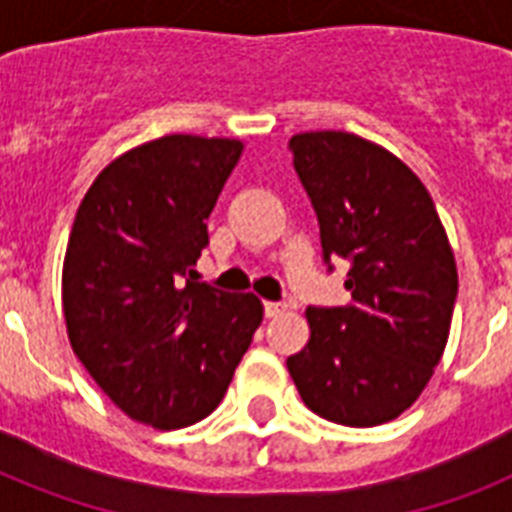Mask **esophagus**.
<instances>
[{"mask_svg":"<svg viewBox=\"0 0 512 512\" xmlns=\"http://www.w3.org/2000/svg\"><path fill=\"white\" fill-rule=\"evenodd\" d=\"M287 311V305L284 303H265V319H276L281 313Z\"/></svg>","mask_w":512,"mask_h":512,"instance_id":"1","label":"esophagus"}]
</instances>
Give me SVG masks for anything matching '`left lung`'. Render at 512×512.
I'll use <instances>...</instances> for the list:
<instances>
[{
    "label": "left lung",
    "mask_w": 512,
    "mask_h": 512,
    "mask_svg": "<svg viewBox=\"0 0 512 512\" xmlns=\"http://www.w3.org/2000/svg\"><path fill=\"white\" fill-rule=\"evenodd\" d=\"M292 164L319 217L321 257L350 265L340 308L311 305V340L287 358L305 406L372 428L409 409L449 340L457 265L444 225L401 159L353 132H303Z\"/></svg>",
    "instance_id": "left-lung-1"
}]
</instances>
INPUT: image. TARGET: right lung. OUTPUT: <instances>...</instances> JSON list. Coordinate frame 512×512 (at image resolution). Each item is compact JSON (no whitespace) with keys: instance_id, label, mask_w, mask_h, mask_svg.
Wrapping results in <instances>:
<instances>
[{"instance_id":"right-lung-1","label":"right lung","mask_w":512,"mask_h":512,"mask_svg":"<svg viewBox=\"0 0 512 512\" xmlns=\"http://www.w3.org/2000/svg\"><path fill=\"white\" fill-rule=\"evenodd\" d=\"M241 148L196 135L132 148L95 177L68 236L71 348L103 393L151 428L215 412L263 321L252 292L231 295L193 271Z\"/></svg>"}]
</instances>
